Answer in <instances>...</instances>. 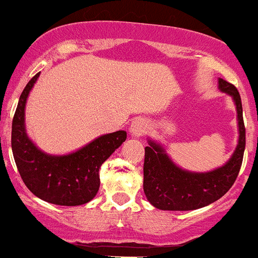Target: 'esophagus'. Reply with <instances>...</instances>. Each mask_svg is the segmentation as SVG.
I'll return each instance as SVG.
<instances>
[{"instance_id": "1", "label": "esophagus", "mask_w": 258, "mask_h": 258, "mask_svg": "<svg viewBox=\"0 0 258 258\" xmlns=\"http://www.w3.org/2000/svg\"><path fill=\"white\" fill-rule=\"evenodd\" d=\"M148 129L147 121L143 120V119H137L132 123L130 125V133H132L134 137H140L142 134H144L145 130Z\"/></svg>"}]
</instances>
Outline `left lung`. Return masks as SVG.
I'll list each match as a JSON object with an SVG mask.
<instances>
[{
    "mask_svg": "<svg viewBox=\"0 0 258 258\" xmlns=\"http://www.w3.org/2000/svg\"><path fill=\"white\" fill-rule=\"evenodd\" d=\"M218 89L233 100L238 121V142L233 154L222 167L210 172H190L175 164L160 143L148 139L144 158V193L150 205L162 211H193L223 197L233 185L246 145L242 103L238 90L218 79Z\"/></svg>",
    "mask_w": 258,
    "mask_h": 258,
    "instance_id": "left-lung-1",
    "label": "left lung"
}]
</instances>
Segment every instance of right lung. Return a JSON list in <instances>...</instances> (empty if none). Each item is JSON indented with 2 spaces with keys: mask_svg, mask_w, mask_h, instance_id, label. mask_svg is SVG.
Masks as SVG:
<instances>
[{
  "mask_svg": "<svg viewBox=\"0 0 258 258\" xmlns=\"http://www.w3.org/2000/svg\"><path fill=\"white\" fill-rule=\"evenodd\" d=\"M39 76L40 73L27 83L12 120L15 163L26 187L40 200L57 206L85 205L95 197L100 187L101 164L125 142L126 132L100 135L68 154L45 153L30 139L25 125L27 98Z\"/></svg>",
  "mask_w": 258,
  "mask_h": 258,
  "instance_id": "1",
  "label": "right lung"
}]
</instances>
